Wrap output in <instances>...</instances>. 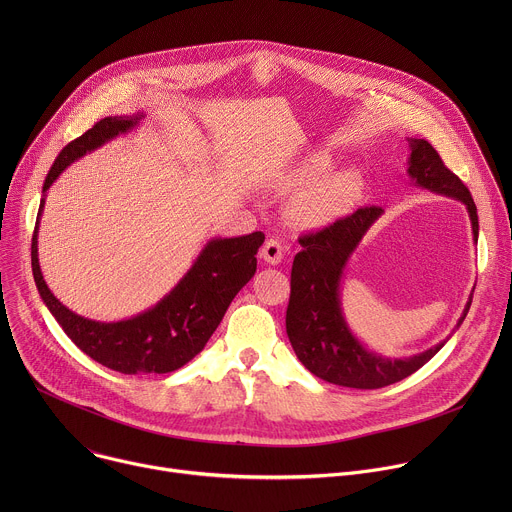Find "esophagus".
Returning a JSON list of instances; mask_svg holds the SVG:
<instances>
[{"label":"esophagus","instance_id":"1","mask_svg":"<svg viewBox=\"0 0 512 512\" xmlns=\"http://www.w3.org/2000/svg\"><path fill=\"white\" fill-rule=\"evenodd\" d=\"M261 259L269 265H277L283 259V245L277 239H267L261 247Z\"/></svg>","mask_w":512,"mask_h":512}]
</instances>
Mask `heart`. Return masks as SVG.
I'll list each match as a JSON object with an SVG mask.
<instances>
[{"mask_svg": "<svg viewBox=\"0 0 512 512\" xmlns=\"http://www.w3.org/2000/svg\"><path fill=\"white\" fill-rule=\"evenodd\" d=\"M328 166H330L328 156H314L294 172V180L300 186L312 184ZM360 186L362 182L356 172L352 170L334 172L322 178L320 182H316L298 198L294 208L296 218L302 225L312 229L328 227L348 212V208L352 206V202L360 192Z\"/></svg>", "mask_w": 512, "mask_h": 512, "instance_id": "obj_1", "label": "heart"}]
</instances>
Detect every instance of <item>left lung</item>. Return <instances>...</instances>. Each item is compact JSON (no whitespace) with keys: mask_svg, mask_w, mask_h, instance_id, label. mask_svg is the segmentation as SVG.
I'll list each match as a JSON object with an SVG mask.
<instances>
[{"mask_svg":"<svg viewBox=\"0 0 512 512\" xmlns=\"http://www.w3.org/2000/svg\"><path fill=\"white\" fill-rule=\"evenodd\" d=\"M407 141L411 148L407 168L411 182L466 204L472 235L478 243V212L470 190L446 168L429 141L415 137ZM383 212L381 206H364L318 233L300 237L302 251L291 265V294L285 314L289 342L304 367L332 385L350 389L393 385L421 369L450 338L409 358H385L371 352L348 328L340 302L342 275L350 255ZM470 304L472 296L456 328L464 322Z\"/></svg>","mask_w":512,"mask_h":512,"instance_id":"8db88e82","label":"left lung"}]
</instances>
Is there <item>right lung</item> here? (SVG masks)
Returning <instances> with one entry per match:
<instances>
[{
    "label": "right lung",
    "mask_w": 512,
    "mask_h": 512,
    "mask_svg": "<svg viewBox=\"0 0 512 512\" xmlns=\"http://www.w3.org/2000/svg\"><path fill=\"white\" fill-rule=\"evenodd\" d=\"M141 119L143 113L105 117L58 154L42 186L32 237V273L42 302L85 354L123 375H164L184 367L204 348L241 287L255 275V255L265 241L261 231L231 239H210L170 294L150 310L119 322L89 320L62 306L46 285L38 261V225L46 190L72 162L99 150L117 135L129 133Z\"/></svg>",
    "instance_id": "right-lung-1"
}]
</instances>
